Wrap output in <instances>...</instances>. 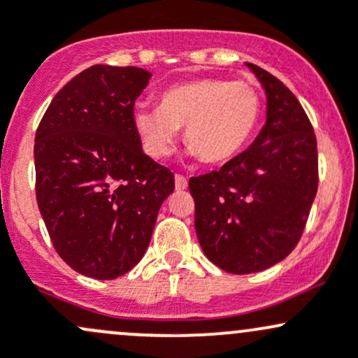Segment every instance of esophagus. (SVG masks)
I'll return each instance as SVG.
<instances>
[{"label": "esophagus", "mask_w": 358, "mask_h": 358, "mask_svg": "<svg viewBox=\"0 0 358 358\" xmlns=\"http://www.w3.org/2000/svg\"><path fill=\"white\" fill-rule=\"evenodd\" d=\"M186 187H187V179L184 178V176L176 174V189L182 191V189H186Z\"/></svg>", "instance_id": "1"}]
</instances>
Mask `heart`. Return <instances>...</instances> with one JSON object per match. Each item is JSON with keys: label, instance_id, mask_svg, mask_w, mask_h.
<instances>
[{"label": "heart", "instance_id": "heart-1", "mask_svg": "<svg viewBox=\"0 0 358 358\" xmlns=\"http://www.w3.org/2000/svg\"><path fill=\"white\" fill-rule=\"evenodd\" d=\"M261 99L255 87L224 78L176 83L159 95L157 109L138 107L133 124L153 159L171 155L179 128L203 164H224L244 148L255 131Z\"/></svg>", "mask_w": 358, "mask_h": 358}]
</instances>
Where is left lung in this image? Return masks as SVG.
I'll return each instance as SVG.
<instances>
[{
	"mask_svg": "<svg viewBox=\"0 0 358 358\" xmlns=\"http://www.w3.org/2000/svg\"><path fill=\"white\" fill-rule=\"evenodd\" d=\"M248 68L266 92V124L220 171L189 179L203 252L234 275L263 271L301 241L317 193V141L301 102L276 76Z\"/></svg>",
	"mask_w": 358,
	"mask_h": 358,
	"instance_id": "left-lung-1",
	"label": "left lung"
}]
</instances>
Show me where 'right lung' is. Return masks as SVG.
<instances>
[{"label":"right lung","mask_w":358,"mask_h":358,"mask_svg":"<svg viewBox=\"0 0 358 358\" xmlns=\"http://www.w3.org/2000/svg\"><path fill=\"white\" fill-rule=\"evenodd\" d=\"M152 73L94 64L61 88L36 131V196L61 259L97 280L140 263L174 174L141 150L134 101Z\"/></svg>","instance_id":"right-lung-1"}]
</instances>
